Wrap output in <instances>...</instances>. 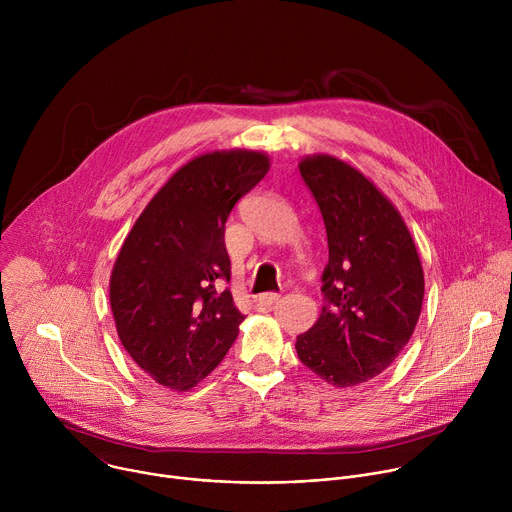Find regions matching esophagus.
<instances>
[{
    "label": "esophagus",
    "instance_id": "esophagus-1",
    "mask_svg": "<svg viewBox=\"0 0 512 512\" xmlns=\"http://www.w3.org/2000/svg\"><path fill=\"white\" fill-rule=\"evenodd\" d=\"M279 298H281V296L275 294V291H267V294H261V296H259V304H261V306H271V304H275Z\"/></svg>",
    "mask_w": 512,
    "mask_h": 512
}]
</instances>
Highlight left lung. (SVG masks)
I'll list each match as a JSON object with an SVG mask.
<instances>
[{
	"label": "left lung",
	"instance_id": "8db88e82",
	"mask_svg": "<svg viewBox=\"0 0 512 512\" xmlns=\"http://www.w3.org/2000/svg\"><path fill=\"white\" fill-rule=\"evenodd\" d=\"M300 174L326 227L324 308L298 336L306 367L336 387L381 375L421 314L423 269L397 208L358 170L332 156L306 158Z\"/></svg>",
	"mask_w": 512,
	"mask_h": 512
}]
</instances>
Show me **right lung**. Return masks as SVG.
Returning a JSON list of instances; mask_svg holds the SVG:
<instances>
[{
    "instance_id": "obj_1",
    "label": "right lung",
    "mask_w": 512,
    "mask_h": 512,
    "mask_svg": "<svg viewBox=\"0 0 512 512\" xmlns=\"http://www.w3.org/2000/svg\"><path fill=\"white\" fill-rule=\"evenodd\" d=\"M261 152H214L182 166L139 214L111 273L123 348L154 381L186 391L233 346L235 308L225 225L267 174Z\"/></svg>"
}]
</instances>
